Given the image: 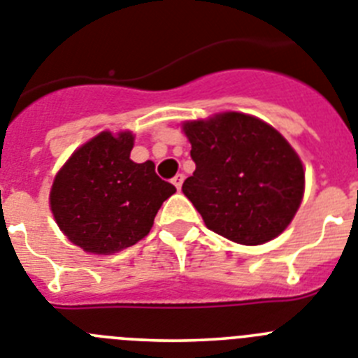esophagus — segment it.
<instances>
[{
	"label": "esophagus",
	"instance_id": "1",
	"mask_svg": "<svg viewBox=\"0 0 358 358\" xmlns=\"http://www.w3.org/2000/svg\"><path fill=\"white\" fill-rule=\"evenodd\" d=\"M182 183H183V175H176L175 178H173V185H175L176 189H182Z\"/></svg>",
	"mask_w": 358,
	"mask_h": 358
}]
</instances>
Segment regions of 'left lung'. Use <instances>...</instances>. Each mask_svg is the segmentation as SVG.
<instances>
[{"instance_id":"1","label":"left lung","mask_w":358,"mask_h":358,"mask_svg":"<svg viewBox=\"0 0 358 358\" xmlns=\"http://www.w3.org/2000/svg\"><path fill=\"white\" fill-rule=\"evenodd\" d=\"M196 169L182 185L205 225L241 245L278 238L304 192L303 162L272 126L238 111L183 124Z\"/></svg>"}]
</instances>
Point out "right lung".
Masks as SVG:
<instances>
[{
	"instance_id": "add662e5",
	"label": "right lung",
	"mask_w": 358,
	"mask_h": 358,
	"mask_svg": "<svg viewBox=\"0 0 358 358\" xmlns=\"http://www.w3.org/2000/svg\"><path fill=\"white\" fill-rule=\"evenodd\" d=\"M131 131H102L80 145L55 175L50 209L71 243L92 254H113L149 234L173 183L151 160L129 158Z\"/></svg>"
}]
</instances>
